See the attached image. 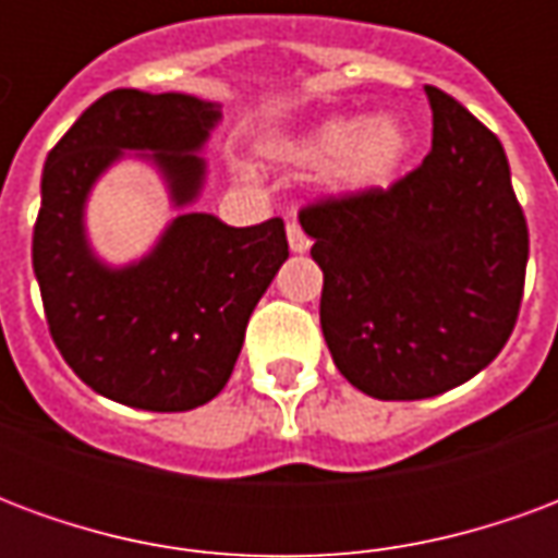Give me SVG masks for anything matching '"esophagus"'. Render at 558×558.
<instances>
[{"label":"esophagus","mask_w":558,"mask_h":558,"mask_svg":"<svg viewBox=\"0 0 558 558\" xmlns=\"http://www.w3.org/2000/svg\"><path fill=\"white\" fill-rule=\"evenodd\" d=\"M287 239H290V247L295 254H304V251L311 247V239H307V232L302 230L299 220H290V223H287Z\"/></svg>","instance_id":"esophagus-1"}]
</instances>
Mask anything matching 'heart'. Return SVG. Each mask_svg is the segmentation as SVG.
Wrapping results in <instances>:
<instances>
[{
  "instance_id": "heart-1",
  "label": "heart",
  "mask_w": 558,
  "mask_h": 558,
  "mask_svg": "<svg viewBox=\"0 0 558 558\" xmlns=\"http://www.w3.org/2000/svg\"><path fill=\"white\" fill-rule=\"evenodd\" d=\"M412 137L395 116L371 122L338 116L314 128L292 146V158L307 167H328L331 179L347 191H367L395 179L410 158Z\"/></svg>"
}]
</instances>
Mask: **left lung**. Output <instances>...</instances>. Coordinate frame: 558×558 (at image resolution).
Instances as JSON below:
<instances>
[{
    "mask_svg": "<svg viewBox=\"0 0 558 558\" xmlns=\"http://www.w3.org/2000/svg\"><path fill=\"white\" fill-rule=\"evenodd\" d=\"M424 95L433 146L415 170L299 211L331 359L376 400L436 398L484 371L526 283L529 227L502 143L442 89Z\"/></svg>",
    "mask_w": 558,
    "mask_h": 558,
    "instance_id": "obj_1",
    "label": "left lung"
}]
</instances>
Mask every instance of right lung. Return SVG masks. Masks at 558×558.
Returning a JSON list of instances; mask_svg holds the SVG:
<instances>
[{"mask_svg":"<svg viewBox=\"0 0 558 558\" xmlns=\"http://www.w3.org/2000/svg\"><path fill=\"white\" fill-rule=\"evenodd\" d=\"M218 116L191 95L107 92L44 163L32 268L50 338L86 386L134 410L184 412L218 398L256 302L290 256L280 218L227 227L199 211L172 220L137 266L113 271L89 254L83 203L122 148H148L184 206L203 184L194 151Z\"/></svg>","mask_w":558,"mask_h":558,"instance_id":"obj_1","label":"right lung"}]
</instances>
